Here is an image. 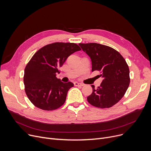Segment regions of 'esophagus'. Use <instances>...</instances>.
<instances>
[{
    "label": "esophagus",
    "instance_id": "obj_1",
    "mask_svg": "<svg viewBox=\"0 0 151 151\" xmlns=\"http://www.w3.org/2000/svg\"><path fill=\"white\" fill-rule=\"evenodd\" d=\"M74 85H75V86H84L83 84L78 83V82H75L74 83Z\"/></svg>",
    "mask_w": 151,
    "mask_h": 151
}]
</instances>
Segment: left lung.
Masks as SVG:
<instances>
[{
  "mask_svg": "<svg viewBox=\"0 0 151 151\" xmlns=\"http://www.w3.org/2000/svg\"><path fill=\"white\" fill-rule=\"evenodd\" d=\"M92 62V71L98 70L102 83L97 89L92 85V93L88 102L101 108H110L124 96L130 84L129 68L125 60L114 49L96 43H79Z\"/></svg>",
  "mask_w": 151,
  "mask_h": 151,
  "instance_id": "8db88e82",
  "label": "left lung"
}]
</instances>
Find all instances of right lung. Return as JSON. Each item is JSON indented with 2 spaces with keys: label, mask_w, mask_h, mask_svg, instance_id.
Wrapping results in <instances>:
<instances>
[{
  "label": "right lung",
  "mask_w": 151,
  "mask_h": 151,
  "mask_svg": "<svg viewBox=\"0 0 151 151\" xmlns=\"http://www.w3.org/2000/svg\"><path fill=\"white\" fill-rule=\"evenodd\" d=\"M81 48L75 43H54L45 46L33 55L24 70V84L30 101L43 110L56 109L64 104L71 82L56 78L68 56Z\"/></svg>",
  "instance_id": "1"
}]
</instances>
